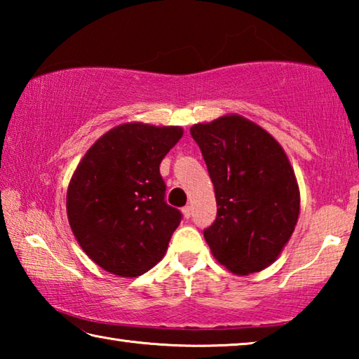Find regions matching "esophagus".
I'll return each instance as SVG.
<instances>
[{
    "label": "esophagus",
    "instance_id": "esophagus-1",
    "mask_svg": "<svg viewBox=\"0 0 359 359\" xmlns=\"http://www.w3.org/2000/svg\"><path fill=\"white\" fill-rule=\"evenodd\" d=\"M182 214H184L185 218H190L191 217V205H185V208L182 209Z\"/></svg>",
    "mask_w": 359,
    "mask_h": 359
}]
</instances>
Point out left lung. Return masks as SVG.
I'll return each instance as SVG.
<instances>
[{
  "label": "left lung",
  "mask_w": 359,
  "mask_h": 359,
  "mask_svg": "<svg viewBox=\"0 0 359 359\" xmlns=\"http://www.w3.org/2000/svg\"><path fill=\"white\" fill-rule=\"evenodd\" d=\"M217 199V218L204 231L214 258L236 276L271 266L299 218L293 166L274 136L239 114L194 123Z\"/></svg>",
  "instance_id": "1"
}]
</instances>
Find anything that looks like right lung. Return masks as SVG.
<instances>
[{
    "mask_svg": "<svg viewBox=\"0 0 359 359\" xmlns=\"http://www.w3.org/2000/svg\"><path fill=\"white\" fill-rule=\"evenodd\" d=\"M182 126L128 121L104 133L79 161L66 191L72 234L87 257L118 277L160 263L180 212L165 203L160 163Z\"/></svg>",
    "mask_w": 359,
    "mask_h": 359,
    "instance_id": "right-lung-1",
    "label": "right lung"
}]
</instances>
